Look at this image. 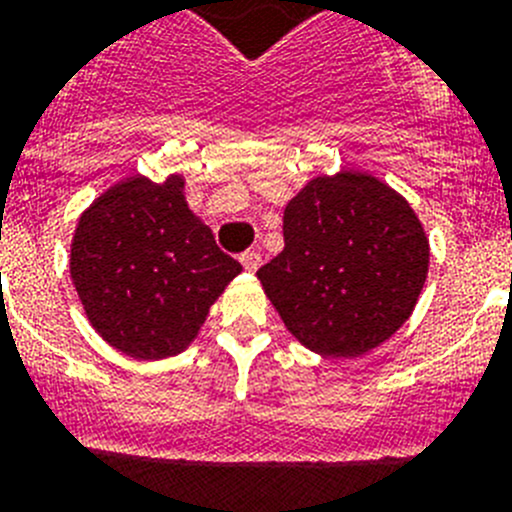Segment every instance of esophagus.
<instances>
[{
    "mask_svg": "<svg viewBox=\"0 0 512 512\" xmlns=\"http://www.w3.org/2000/svg\"><path fill=\"white\" fill-rule=\"evenodd\" d=\"M239 262H242V268L247 270V273H255V270L262 265V255L257 250H247L239 255Z\"/></svg>",
    "mask_w": 512,
    "mask_h": 512,
    "instance_id": "esophagus-1",
    "label": "esophagus"
}]
</instances>
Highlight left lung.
<instances>
[{"label":"left lung","instance_id":"1","mask_svg":"<svg viewBox=\"0 0 512 512\" xmlns=\"http://www.w3.org/2000/svg\"><path fill=\"white\" fill-rule=\"evenodd\" d=\"M283 250L257 270L304 348L355 358L415 311L430 242L404 195L368 172L314 177L283 211Z\"/></svg>","mask_w":512,"mask_h":512}]
</instances>
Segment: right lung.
Returning a JSON list of instances; mask_svg holds the SVG:
<instances>
[{
	"label": "right lung",
	"instance_id": "1",
	"mask_svg": "<svg viewBox=\"0 0 512 512\" xmlns=\"http://www.w3.org/2000/svg\"><path fill=\"white\" fill-rule=\"evenodd\" d=\"M69 273L102 340L139 361H159L198 337L242 265L188 208L185 177L133 175L79 216Z\"/></svg>",
	"mask_w": 512,
	"mask_h": 512
}]
</instances>
